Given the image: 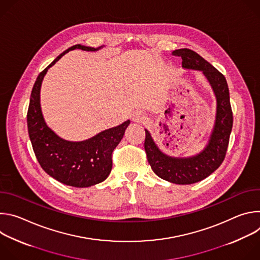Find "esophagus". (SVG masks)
Here are the masks:
<instances>
[{
    "instance_id": "obj_1",
    "label": "esophagus",
    "mask_w": 260,
    "mask_h": 260,
    "mask_svg": "<svg viewBox=\"0 0 260 260\" xmlns=\"http://www.w3.org/2000/svg\"><path fill=\"white\" fill-rule=\"evenodd\" d=\"M132 120L135 121V122H140V121H143L146 119V115L144 112H142V111L140 110H136L134 111V112L132 113Z\"/></svg>"
}]
</instances>
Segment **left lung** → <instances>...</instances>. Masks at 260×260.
<instances>
[{
    "label": "left lung",
    "mask_w": 260,
    "mask_h": 260,
    "mask_svg": "<svg viewBox=\"0 0 260 260\" xmlns=\"http://www.w3.org/2000/svg\"><path fill=\"white\" fill-rule=\"evenodd\" d=\"M182 57V68L202 72L216 99L214 125L204 149L187 157L171 156L154 142L150 132L145 128V151L152 171L161 179L179 185L200 182L215 172L225 157L233 128V112L230 90L225 77L197 52L183 48L174 50Z\"/></svg>",
    "instance_id": "obj_1"
}]
</instances>
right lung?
Segmentation results:
<instances>
[{"instance_id":"add662e5","label":"right lung","mask_w":260,"mask_h":260,"mask_svg":"<svg viewBox=\"0 0 260 260\" xmlns=\"http://www.w3.org/2000/svg\"><path fill=\"white\" fill-rule=\"evenodd\" d=\"M103 47L93 48L81 44L70 47L39 74L30 93L26 118L36 157L50 177L73 187H90L107 179L112 170L111 155L123 138L131 120L83 141H68L52 131L44 119L40 103L41 86L49 68L69 51L81 49L93 52Z\"/></svg>"}]
</instances>
